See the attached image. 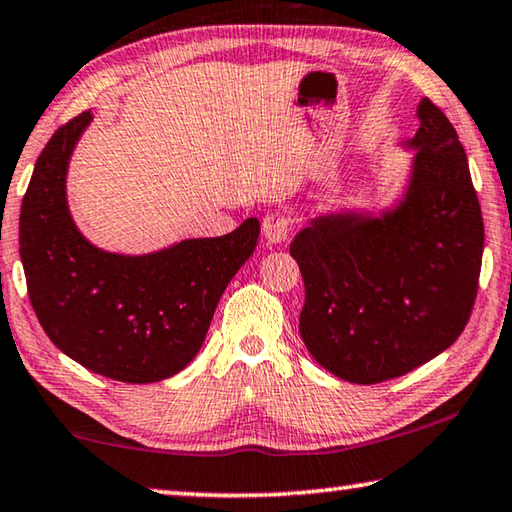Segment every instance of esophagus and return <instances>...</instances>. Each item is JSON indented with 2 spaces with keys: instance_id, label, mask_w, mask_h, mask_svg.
<instances>
[{
  "instance_id": "1",
  "label": "esophagus",
  "mask_w": 512,
  "mask_h": 512,
  "mask_svg": "<svg viewBox=\"0 0 512 512\" xmlns=\"http://www.w3.org/2000/svg\"><path fill=\"white\" fill-rule=\"evenodd\" d=\"M291 232V218L287 212H271L264 216L262 234L269 243H285Z\"/></svg>"
}]
</instances>
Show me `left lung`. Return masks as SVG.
<instances>
[{"label": "left lung", "instance_id": "obj_1", "mask_svg": "<svg viewBox=\"0 0 512 512\" xmlns=\"http://www.w3.org/2000/svg\"><path fill=\"white\" fill-rule=\"evenodd\" d=\"M401 198L378 214L342 209L310 221L289 253L305 282L300 337L323 369L383 383L446 351L472 314L483 216L467 154L424 97Z\"/></svg>", "mask_w": 512, "mask_h": 512}]
</instances>
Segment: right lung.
I'll list each match as a JSON object with an SVG mask.
<instances>
[{"mask_svg":"<svg viewBox=\"0 0 512 512\" xmlns=\"http://www.w3.org/2000/svg\"><path fill=\"white\" fill-rule=\"evenodd\" d=\"M91 120L84 111L56 129L24 193L20 257L29 300L52 344L81 367L120 383H157L196 358L227 282L253 255L259 221L145 255L93 246L66 191L72 150Z\"/></svg>","mask_w":512,"mask_h":512,"instance_id":"add662e5","label":"right lung"}]
</instances>
